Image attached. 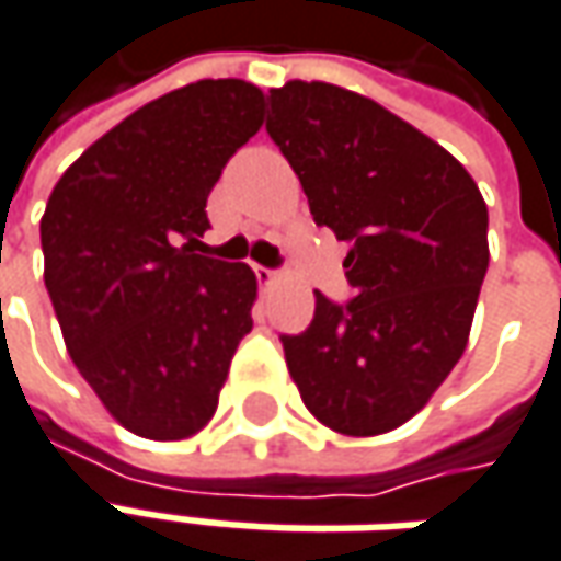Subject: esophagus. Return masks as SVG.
<instances>
[{
    "label": "esophagus",
    "mask_w": 561,
    "mask_h": 561,
    "mask_svg": "<svg viewBox=\"0 0 561 561\" xmlns=\"http://www.w3.org/2000/svg\"><path fill=\"white\" fill-rule=\"evenodd\" d=\"M254 276H257V282H261V285H273V282H276V270H273V266H261V263H257V266H254Z\"/></svg>",
    "instance_id": "esophagus-1"
}]
</instances>
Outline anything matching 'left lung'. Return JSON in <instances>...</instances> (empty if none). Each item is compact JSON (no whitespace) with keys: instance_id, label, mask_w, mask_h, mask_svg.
<instances>
[{"instance_id":"1","label":"left lung","mask_w":561,"mask_h":561,"mask_svg":"<svg viewBox=\"0 0 561 561\" xmlns=\"http://www.w3.org/2000/svg\"><path fill=\"white\" fill-rule=\"evenodd\" d=\"M266 105L317 226L351 244L354 298L317 291L313 322L282 335L288 373L322 425L391 432L466 351L491 261L488 204L447 148L351 89L291 80Z\"/></svg>"}]
</instances>
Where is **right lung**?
Instances as JSON below:
<instances>
[{
  "mask_svg": "<svg viewBox=\"0 0 561 561\" xmlns=\"http://www.w3.org/2000/svg\"><path fill=\"white\" fill-rule=\"evenodd\" d=\"M263 92L198 80L148 102L65 170L39 222L70 359L124 428L180 440L207 425L257 276L198 254L207 195L261 129Z\"/></svg>",
  "mask_w": 561,
  "mask_h": 561,
  "instance_id": "obj_1",
  "label": "right lung"
}]
</instances>
